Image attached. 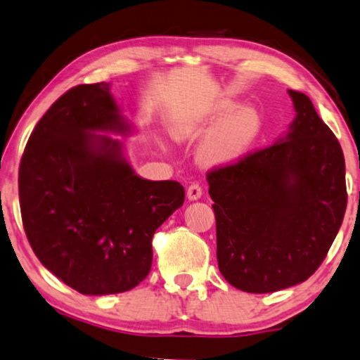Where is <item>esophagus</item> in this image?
I'll use <instances>...</instances> for the list:
<instances>
[{
    "instance_id": "obj_1",
    "label": "esophagus",
    "mask_w": 360,
    "mask_h": 360,
    "mask_svg": "<svg viewBox=\"0 0 360 360\" xmlns=\"http://www.w3.org/2000/svg\"><path fill=\"white\" fill-rule=\"evenodd\" d=\"M200 195H202V187L197 184V182H194V184H191L189 187H187V199L189 200L200 199Z\"/></svg>"
}]
</instances>
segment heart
<instances>
[{
  "instance_id": "1",
  "label": "heart",
  "mask_w": 360,
  "mask_h": 360,
  "mask_svg": "<svg viewBox=\"0 0 360 360\" xmlns=\"http://www.w3.org/2000/svg\"><path fill=\"white\" fill-rule=\"evenodd\" d=\"M259 130L261 115L255 108L233 110L221 120L219 127L207 140L204 160L209 165L231 163L250 148Z\"/></svg>"
}]
</instances>
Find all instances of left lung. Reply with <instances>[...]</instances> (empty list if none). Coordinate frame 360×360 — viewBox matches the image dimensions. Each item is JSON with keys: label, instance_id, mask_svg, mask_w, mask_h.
Returning a JSON list of instances; mask_svg holds the SVG:
<instances>
[{"label": "left lung", "instance_id": "obj_1", "mask_svg": "<svg viewBox=\"0 0 360 360\" xmlns=\"http://www.w3.org/2000/svg\"><path fill=\"white\" fill-rule=\"evenodd\" d=\"M288 94L297 117L285 139L207 173L220 272L243 292L307 281L325 261L346 212L341 145L308 96Z\"/></svg>", "mask_w": 360, "mask_h": 360}]
</instances>
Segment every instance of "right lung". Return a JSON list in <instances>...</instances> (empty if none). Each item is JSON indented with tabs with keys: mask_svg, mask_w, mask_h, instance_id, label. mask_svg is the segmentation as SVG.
<instances>
[{
	"mask_svg": "<svg viewBox=\"0 0 360 360\" xmlns=\"http://www.w3.org/2000/svg\"><path fill=\"white\" fill-rule=\"evenodd\" d=\"M109 83L79 84L55 101L19 165L24 231L47 269L84 295L127 292L148 276L158 226L184 204L178 181L136 176L117 140L93 131L127 125Z\"/></svg>",
	"mask_w": 360,
	"mask_h": 360,
	"instance_id": "1",
	"label": "right lung"
}]
</instances>
